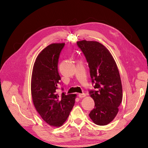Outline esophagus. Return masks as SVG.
I'll return each instance as SVG.
<instances>
[{
	"mask_svg": "<svg viewBox=\"0 0 148 148\" xmlns=\"http://www.w3.org/2000/svg\"><path fill=\"white\" fill-rule=\"evenodd\" d=\"M78 96H79V98H83V97H86V95H85L84 93H82V94L79 93V95H78Z\"/></svg>",
	"mask_w": 148,
	"mask_h": 148,
	"instance_id": "obj_1",
	"label": "esophagus"
}]
</instances>
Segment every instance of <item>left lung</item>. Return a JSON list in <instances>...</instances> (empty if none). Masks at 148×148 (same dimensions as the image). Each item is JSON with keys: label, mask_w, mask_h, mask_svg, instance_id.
<instances>
[{"label": "left lung", "mask_w": 148, "mask_h": 148, "mask_svg": "<svg viewBox=\"0 0 148 148\" xmlns=\"http://www.w3.org/2000/svg\"><path fill=\"white\" fill-rule=\"evenodd\" d=\"M83 52L90 70L94 88L90 96L95 103V109L89 116L98 125L110 123L118 114L122 101V86L117 64L110 51L99 42L77 41Z\"/></svg>", "instance_id": "obj_1"}]
</instances>
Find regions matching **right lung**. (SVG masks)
Here are the masks:
<instances>
[{"label":"right lung","mask_w":148,"mask_h":148,"mask_svg":"<svg viewBox=\"0 0 148 148\" xmlns=\"http://www.w3.org/2000/svg\"><path fill=\"white\" fill-rule=\"evenodd\" d=\"M65 43H52L37 56L31 81L33 104L41 118L50 126L59 127L69 116L77 95L57 92L60 77L57 65Z\"/></svg>","instance_id":"obj_1"}]
</instances>
